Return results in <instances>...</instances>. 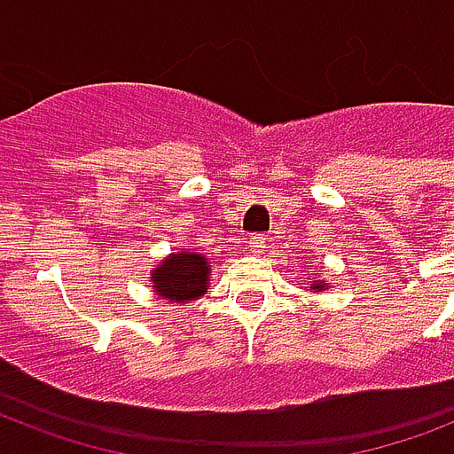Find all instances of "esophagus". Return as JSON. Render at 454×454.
I'll return each mask as SVG.
<instances>
[{"label": "esophagus", "instance_id": "obj_1", "mask_svg": "<svg viewBox=\"0 0 454 454\" xmlns=\"http://www.w3.org/2000/svg\"><path fill=\"white\" fill-rule=\"evenodd\" d=\"M263 245H266V238H263V235H252V238H249V252H252V254H262Z\"/></svg>", "mask_w": 454, "mask_h": 454}]
</instances>
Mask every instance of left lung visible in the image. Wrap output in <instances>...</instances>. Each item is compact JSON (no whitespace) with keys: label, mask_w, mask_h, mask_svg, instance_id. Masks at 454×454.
I'll return each instance as SVG.
<instances>
[{"label":"left lung","mask_w":454,"mask_h":454,"mask_svg":"<svg viewBox=\"0 0 454 454\" xmlns=\"http://www.w3.org/2000/svg\"><path fill=\"white\" fill-rule=\"evenodd\" d=\"M330 287V283H325V280H316V278H310V290L313 292H323Z\"/></svg>","instance_id":"obj_1"}]
</instances>
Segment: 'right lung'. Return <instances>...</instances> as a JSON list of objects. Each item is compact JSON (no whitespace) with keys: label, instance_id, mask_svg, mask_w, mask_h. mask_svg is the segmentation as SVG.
I'll return each instance as SVG.
<instances>
[{"label":"right lung","instance_id":"add662e5","mask_svg":"<svg viewBox=\"0 0 454 454\" xmlns=\"http://www.w3.org/2000/svg\"><path fill=\"white\" fill-rule=\"evenodd\" d=\"M209 262L192 249L164 256L151 270V285L157 297L171 303H191L209 290Z\"/></svg>","mask_w":454,"mask_h":454}]
</instances>
